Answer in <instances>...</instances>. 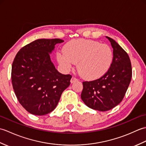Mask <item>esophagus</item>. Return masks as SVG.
<instances>
[{
  "label": "esophagus",
  "instance_id": "1",
  "mask_svg": "<svg viewBox=\"0 0 146 146\" xmlns=\"http://www.w3.org/2000/svg\"><path fill=\"white\" fill-rule=\"evenodd\" d=\"M76 81H78V79H77L76 78H75V77H74V76H73L72 78H71V80H70V82H71V83H73L75 82H76Z\"/></svg>",
  "mask_w": 146,
  "mask_h": 146
}]
</instances>
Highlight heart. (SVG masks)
<instances>
[{
    "label": "heart",
    "instance_id": "obj_1",
    "mask_svg": "<svg viewBox=\"0 0 146 146\" xmlns=\"http://www.w3.org/2000/svg\"><path fill=\"white\" fill-rule=\"evenodd\" d=\"M64 52H58L57 60L64 70H71L78 63L83 78L94 80L106 74L112 64L113 53L109 46L92 39H78L68 42Z\"/></svg>",
    "mask_w": 146,
    "mask_h": 146
}]
</instances>
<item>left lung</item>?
Listing matches in <instances>:
<instances>
[{
  "instance_id": "left-lung-1",
  "label": "left lung",
  "mask_w": 146,
  "mask_h": 146,
  "mask_svg": "<svg viewBox=\"0 0 146 146\" xmlns=\"http://www.w3.org/2000/svg\"><path fill=\"white\" fill-rule=\"evenodd\" d=\"M113 60L108 72L101 78L83 82L82 100L86 106L107 111L119 104L127 90L132 78V66L128 54L109 37Z\"/></svg>"
}]
</instances>
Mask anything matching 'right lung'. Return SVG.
<instances>
[{
    "mask_svg": "<svg viewBox=\"0 0 146 146\" xmlns=\"http://www.w3.org/2000/svg\"><path fill=\"white\" fill-rule=\"evenodd\" d=\"M60 39H39L22 48L12 65L14 93L28 112L43 115L53 110L62 93L70 85L71 75L56 69L49 53Z\"/></svg>",
    "mask_w": 146,
    "mask_h": 146,
    "instance_id": "obj_1",
    "label": "right lung"
}]
</instances>
